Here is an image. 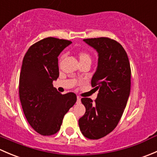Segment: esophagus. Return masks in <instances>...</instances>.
Wrapping results in <instances>:
<instances>
[{
    "instance_id": "esophagus-1",
    "label": "esophagus",
    "mask_w": 157,
    "mask_h": 157,
    "mask_svg": "<svg viewBox=\"0 0 157 157\" xmlns=\"http://www.w3.org/2000/svg\"><path fill=\"white\" fill-rule=\"evenodd\" d=\"M77 103H78V102H80V97H79V96H77Z\"/></svg>"
}]
</instances>
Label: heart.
Returning a JSON list of instances; mask_svg holds the SVG:
<instances>
[{"mask_svg":"<svg viewBox=\"0 0 157 157\" xmlns=\"http://www.w3.org/2000/svg\"><path fill=\"white\" fill-rule=\"evenodd\" d=\"M63 56H64V55H61V58H63ZM79 58H80V60H82V59H83V58H90V56H89L88 54H86V52H80V55H79Z\"/></svg>","mask_w":157,"mask_h":157,"instance_id":"obj_1","label":"heart"}]
</instances>
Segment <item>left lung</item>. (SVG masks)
I'll return each mask as SVG.
<instances>
[{
  "label": "left lung",
  "instance_id": "8db88e82",
  "mask_svg": "<svg viewBox=\"0 0 157 157\" xmlns=\"http://www.w3.org/2000/svg\"><path fill=\"white\" fill-rule=\"evenodd\" d=\"M83 41L99 55L91 80L99 93L94 102L81 99L86 112L79 119V127L86 138L98 140L112 132L122 116L131 90V66L125 50L117 41L107 37Z\"/></svg>",
  "mask_w": 157,
  "mask_h": 157
}]
</instances>
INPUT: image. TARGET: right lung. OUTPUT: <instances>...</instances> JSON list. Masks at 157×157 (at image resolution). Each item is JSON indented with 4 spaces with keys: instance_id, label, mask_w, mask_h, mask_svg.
Segmentation results:
<instances>
[{
    "instance_id": "right-lung-1",
    "label": "right lung",
    "mask_w": 157,
    "mask_h": 157,
    "mask_svg": "<svg viewBox=\"0 0 157 157\" xmlns=\"http://www.w3.org/2000/svg\"><path fill=\"white\" fill-rule=\"evenodd\" d=\"M71 43L66 39L45 38L31 45L23 58L20 99L26 120L41 135L56 134L64 115L77 101L75 93L62 95L52 84L59 77L58 55Z\"/></svg>"
}]
</instances>
